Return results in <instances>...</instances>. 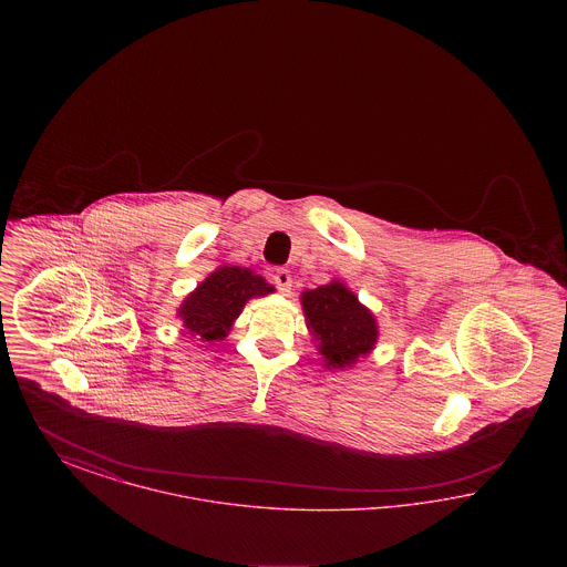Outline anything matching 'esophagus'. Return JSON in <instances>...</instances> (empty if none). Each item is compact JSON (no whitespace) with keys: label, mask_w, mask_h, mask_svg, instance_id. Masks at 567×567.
Here are the masks:
<instances>
[{"label":"esophagus","mask_w":567,"mask_h":567,"mask_svg":"<svg viewBox=\"0 0 567 567\" xmlns=\"http://www.w3.org/2000/svg\"><path fill=\"white\" fill-rule=\"evenodd\" d=\"M271 280L274 285L278 287V291L282 293H289L291 291V285H293V278H291V271L285 270V268H278L271 274Z\"/></svg>","instance_id":"obj_1"}]
</instances>
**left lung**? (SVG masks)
Returning <instances> with one entry per match:
<instances>
[{
	"label": "left lung",
	"instance_id": "obj_1",
	"mask_svg": "<svg viewBox=\"0 0 567 567\" xmlns=\"http://www.w3.org/2000/svg\"><path fill=\"white\" fill-rule=\"evenodd\" d=\"M301 306L327 370L351 368L377 347V319L344 282L303 291Z\"/></svg>",
	"mask_w": 567,
	"mask_h": 567
}]
</instances>
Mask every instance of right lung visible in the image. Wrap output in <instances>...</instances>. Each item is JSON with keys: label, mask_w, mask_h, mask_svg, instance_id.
I'll return each mask as SVG.
<instances>
[{"label": "right lung", "mask_w": 567, "mask_h": 567, "mask_svg": "<svg viewBox=\"0 0 567 567\" xmlns=\"http://www.w3.org/2000/svg\"><path fill=\"white\" fill-rule=\"evenodd\" d=\"M271 291L274 287L264 276L240 266H223L185 297L178 317L190 336H199L202 342H218L240 317L248 299L268 296Z\"/></svg>", "instance_id": "right-lung-1"}]
</instances>
